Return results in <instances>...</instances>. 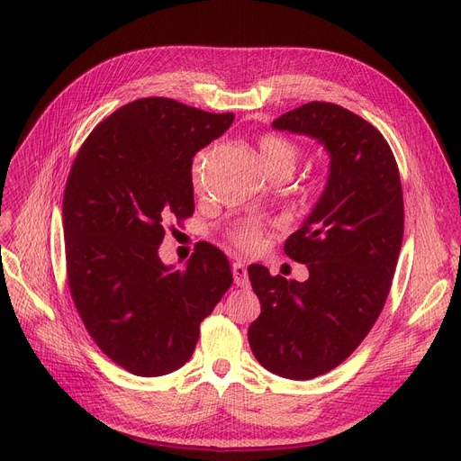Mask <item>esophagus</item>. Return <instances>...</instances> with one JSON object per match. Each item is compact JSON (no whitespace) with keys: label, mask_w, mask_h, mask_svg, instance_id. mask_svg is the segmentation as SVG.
Instances as JSON below:
<instances>
[{"label":"esophagus","mask_w":461,"mask_h":461,"mask_svg":"<svg viewBox=\"0 0 461 461\" xmlns=\"http://www.w3.org/2000/svg\"><path fill=\"white\" fill-rule=\"evenodd\" d=\"M231 271H233V280H235L237 287H249L250 285L249 273H247V265L243 261H235Z\"/></svg>","instance_id":"34e87169"}]
</instances>
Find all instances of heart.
Masks as SVG:
<instances>
[{"label":"heart","mask_w":461,"mask_h":461,"mask_svg":"<svg viewBox=\"0 0 461 461\" xmlns=\"http://www.w3.org/2000/svg\"><path fill=\"white\" fill-rule=\"evenodd\" d=\"M258 153H259L261 164L265 166V169H267L271 176L280 172V169H292L294 172L297 157H299V149L295 143H292L282 136H275V134H267V136L259 138ZM200 162H202L200 158L194 162V177H196L200 172ZM231 239H233V243L239 245L240 249L252 250L259 245V240H261V226L258 222L240 224L231 231Z\"/></svg>","instance_id":"heart-1"}]
</instances>
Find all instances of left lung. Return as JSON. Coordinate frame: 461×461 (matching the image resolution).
I'll return each instance as SVG.
<instances>
[{
  "label": "left lung",
  "mask_w": 461,
  "mask_h": 461,
  "mask_svg": "<svg viewBox=\"0 0 461 461\" xmlns=\"http://www.w3.org/2000/svg\"><path fill=\"white\" fill-rule=\"evenodd\" d=\"M273 127L316 138L330 157L320 202L284 245L308 280L249 267L261 304L249 327L254 357L280 377L306 381L344 362L377 321L402 249L403 194L389 143L357 113L313 101Z\"/></svg>",
  "instance_id": "left-lung-1"
}]
</instances>
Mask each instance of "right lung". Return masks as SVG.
I'll use <instances>...</instances> for the list:
<instances>
[{
	"label": "right lung",
	"mask_w": 461,
	"mask_h": 461,
	"mask_svg": "<svg viewBox=\"0 0 461 461\" xmlns=\"http://www.w3.org/2000/svg\"><path fill=\"white\" fill-rule=\"evenodd\" d=\"M233 117L138 99L96 125L72 162L63 196L70 295L95 344L134 375L181 368L233 282L209 243L181 271L158 258L164 222L194 212V155Z\"/></svg>",
	"instance_id": "add662e5"
}]
</instances>
